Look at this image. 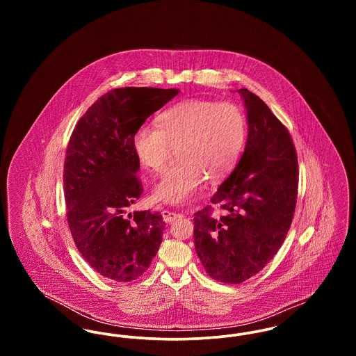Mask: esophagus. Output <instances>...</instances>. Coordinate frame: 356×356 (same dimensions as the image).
Instances as JSON below:
<instances>
[{"label":"esophagus","instance_id":"obj_1","mask_svg":"<svg viewBox=\"0 0 356 356\" xmlns=\"http://www.w3.org/2000/svg\"><path fill=\"white\" fill-rule=\"evenodd\" d=\"M161 215H163V219H164L165 222H173V221L177 220V219H180V218H183V215H181V213L172 212V211H168V209H164V211L161 212Z\"/></svg>","mask_w":356,"mask_h":356}]
</instances>
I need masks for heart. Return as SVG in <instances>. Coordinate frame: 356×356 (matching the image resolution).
<instances>
[{
  "mask_svg": "<svg viewBox=\"0 0 356 356\" xmlns=\"http://www.w3.org/2000/svg\"><path fill=\"white\" fill-rule=\"evenodd\" d=\"M156 127L141 125L132 136L136 160L144 170L161 172L173 149L179 163L165 170L153 189L159 202L184 204L207 177L219 181L236 165L247 140V118L234 102L186 100L161 112Z\"/></svg>",
  "mask_w": 356,
  "mask_h": 356,
  "instance_id": "b5f03b06",
  "label": "heart"
}]
</instances>
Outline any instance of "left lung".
Wrapping results in <instances>:
<instances>
[{
  "mask_svg": "<svg viewBox=\"0 0 356 356\" xmlns=\"http://www.w3.org/2000/svg\"><path fill=\"white\" fill-rule=\"evenodd\" d=\"M245 104L248 138L244 153L211 199L195 213L193 238L207 273L240 284L261 271L280 250L298 199V156L287 128L260 97L237 90Z\"/></svg>",
  "mask_w": 356,
  "mask_h": 356,
  "instance_id": "left-lung-1",
  "label": "left lung"
}]
</instances>
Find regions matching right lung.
Masks as SVG:
<instances>
[{"instance_id": "obj_1", "label": "right lung", "mask_w": 356, "mask_h": 356, "mask_svg": "<svg viewBox=\"0 0 356 356\" xmlns=\"http://www.w3.org/2000/svg\"><path fill=\"white\" fill-rule=\"evenodd\" d=\"M177 93L112 89L88 108L69 138L63 176L69 229L88 264L106 279L140 277L161 244L160 212H128L143 193L132 136Z\"/></svg>"}]
</instances>
